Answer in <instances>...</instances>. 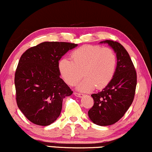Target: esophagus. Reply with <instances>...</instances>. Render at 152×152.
<instances>
[{"label": "esophagus", "instance_id": "esophagus-1", "mask_svg": "<svg viewBox=\"0 0 152 152\" xmlns=\"http://www.w3.org/2000/svg\"><path fill=\"white\" fill-rule=\"evenodd\" d=\"M74 94H75V95L76 96V97H83V95H84L83 94L78 93V92H74Z\"/></svg>", "mask_w": 152, "mask_h": 152}]
</instances>
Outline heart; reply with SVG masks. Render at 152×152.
Wrapping results in <instances>:
<instances>
[{
  "mask_svg": "<svg viewBox=\"0 0 152 152\" xmlns=\"http://www.w3.org/2000/svg\"><path fill=\"white\" fill-rule=\"evenodd\" d=\"M71 60L62 58L58 69L65 83L74 86L84 75L85 77L77 88L83 92L107 87L115 76L117 67V56L111 48L99 45H86L75 50ZM83 74H82V72Z\"/></svg>",
  "mask_w": 152,
  "mask_h": 152,
  "instance_id": "1",
  "label": "heart"
}]
</instances>
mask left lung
<instances>
[{"instance_id": "left-lung-1", "label": "left lung", "mask_w": 152, "mask_h": 152, "mask_svg": "<svg viewBox=\"0 0 152 152\" xmlns=\"http://www.w3.org/2000/svg\"><path fill=\"white\" fill-rule=\"evenodd\" d=\"M115 52L117 67L113 79L101 92L92 94L94 105L89 110L90 120L99 126L116 123L131 106L137 86V72L129 53L119 42L104 40Z\"/></svg>"}]
</instances>
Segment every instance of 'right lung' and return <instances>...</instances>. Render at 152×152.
<instances>
[{
    "mask_svg": "<svg viewBox=\"0 0 152 152\" xmlns=\"http://www.w3.org/2000/svg\"><path fill=\"white\" fill-rule=\"evenodd\" d=\"M77 44L44 42L28 49L15 74L18 108L33 124L48 126L58 118L62 100L72 91L60 78L59 60Z\"/></svg>",
    "mask_w": 152,
    "mask_h": 152,
    "instance_id": "right-lung-1",
    "label": "right lung"
}]
</instances>
